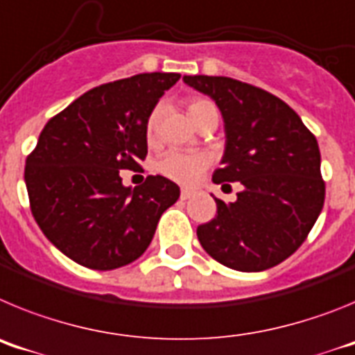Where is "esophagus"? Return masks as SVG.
<instances>
[{"mask_svg": "<svg viewBox=\"0 0 355 355\" xmlns=\"http://www.w3.org/2000/svg\"><path fill=\"white\" fill-rule=\"evenodd\" d=\"M190 197H192V190H187V188H184V190H181V200H187V199H190Z\"/></svg>", "mask_w": 355, "mask_h": 355, "instance_id": "1", "label": "esophagus"}]
</instances>
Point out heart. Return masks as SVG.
I'll return each instance as SVG.
<instances>
[{
	"mask_svg": "<svg viewBox=\"0 0 355 355\" xmlns=\"http://www.w3.org/2000/svg\"><path fill=\"white\" fill-rule=\"evenodd\" d=\"M216 114L215 106L208 99H202V97H193L188 101V115L192 119V122L196 126H199L200 122L205 121L209 115ZM158 121H159V110H153L147 119L146 133L147 139L153 140L158 130ZM208 155L205 153H181V150H167L165 155L159 158L158 162V171L163 175H167L168 180L175 181L180 184H196L200 180V175L205 174L206 168L209 167Z\"/></svg>",
	"mask_w": 355,
	"mask_h": 355,
	"instance_id": "obj_1",
	"label": "heart"
}]
</instances>
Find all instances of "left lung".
Listing matches in <instances>:
<instances>
[{"instance_id":"obj_1","label":"left lung","mask_w":355,"mask_h":355,"mask_svg":"<svg viewBox=\"0 0 355 355\" xmlns=\"http://www.w3.org/2000/svg\"><path fill=\"white\" fill-rule=\"evenodd\" d=\"M216 103L225 150L213 183L240 181L234 202L215 199V218L197 227L206 252L224 266L261 272L302 245L324 208L315 135L274 94L225 76H184ZM229 187V184H227Z\"/></svg>"}]
</instances>
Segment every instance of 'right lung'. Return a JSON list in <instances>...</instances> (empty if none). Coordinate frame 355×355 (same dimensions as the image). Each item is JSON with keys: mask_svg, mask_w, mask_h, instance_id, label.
Instances as JSON below:
<instances>
[{"mask_svg": "<svg viewBox=\"0 0 355 355\" xmlns=\"http://www.w3.org/2000/svg\"><path fill=\"white\" fill-rule=\"evenodd\" d=\"M181 74L144 72L99 85L49 119L26 158L33 218L56 249L92 270L139 259L180 187L149 175L124 187L119 171L147 155V119Z\"/></svg>", "mask_w": 355, "mask_h": 355, "instance_id": "1", "label": "right lung"}]
</instances>
